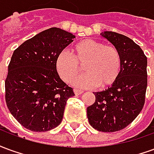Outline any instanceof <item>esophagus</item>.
Masks as SVG:
<instances>
[{
    "label": "esophagus",
    "mask_w": 154,
    "mask_h": 154,
    "mask_svg": "<svg viewBox=\"0 0 154 154\" xmlns=\"http://www.w3.org/2000/svg\"><path fill=\"white\" fill-rule=\"evenodd\" d=\"M74 93L75 95H81L83 93V91L82 90H78V89H74Z\"/></svg>",
    "instance_id": "1"
}]
</instances>
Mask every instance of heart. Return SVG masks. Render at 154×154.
<instances>
[{
	"label": "heart",
	"mask_w": 154,
	"mask_h": 154,
	"mask_svg": "<svg viewBox=\"0 0 154 154\" xmlns=\"http://www.w3.org/2000/svg\"><path fill=\"white\" fill-rule=\"evenodd\" d=\"M73 55L62 50L56 57L55 66L65 82H71L83 64L86 72L77 77L72 85L79 88L109 87L117 80L120 72L121 59L119 51L113 46L93 39H84L73 48Z\"/></svg>",
	"instance_id": "b5f03b06"
}]
</instances>
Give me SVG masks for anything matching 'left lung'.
<instances>
[{
  "instance_id": "1",
  "label": "left lung",
  "mask_w": 154,
  "mask_h": 154,
  "mask_svg": "<svg viewBox=\"0 0 154 154\" xmlns=\"http://www.w3.org/2000/svg\"><path fill=\"white\" fill-rule=\"evenodd\" d=\"M100 35L119 51L121 67L111 87L93 92L96 100L87 107V118L98 131L116 132L129 125L142 110L148 83V61L141 48L127 36L112 31Z\"/></svg>"
}]
</instances>
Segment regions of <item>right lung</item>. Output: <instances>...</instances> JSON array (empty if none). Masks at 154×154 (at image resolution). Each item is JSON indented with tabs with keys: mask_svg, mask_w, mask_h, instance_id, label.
Returning a JSON list of instances; mask_svg holds the SVG:
<instances>
[{
	"mask_svg": "<svg viewBox=\"0 0 154 154\" xmlns=\"http://www.w3.org/2000/svg\"><path fill=\"white\" fill-rule=\"evenodd\" d=\"M75 35L53 28L24 42L13 53L5 79V101L21 125L35 132H46L60 125L72 88L57 73V54Z\"/></svg>",
	"mask_w": 154,
	"mask_h": 154,
	"instance_id": "add662e5",
	"label": "right lung"
}]
</instances>
